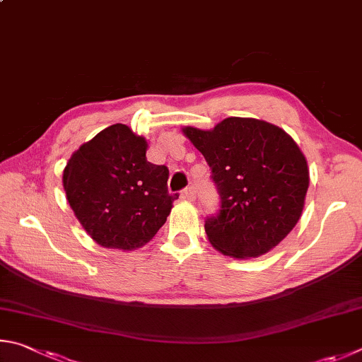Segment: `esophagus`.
Returning <instances> with one entry per match:
<instances>
[{
	"label": "esophagus",
	"mask_w": 362,
	"mask_h": 362,
	"mask_svg": "<svg viewBox=\"0 0 362 362\" xmlns=\"http://www.w3.org/2000/svg\"><path fill=\"white\" fill-rule=\"evenodd\" d=\"M181 197L186 199V200H194L195 199V187L189 186L187 189H185V191H182V194H181Z\"/></svg>",
	"instance_id": "34e87169"
}]
</instances>
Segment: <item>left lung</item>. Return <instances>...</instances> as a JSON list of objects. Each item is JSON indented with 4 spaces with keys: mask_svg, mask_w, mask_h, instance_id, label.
Masks as SVG:
<instances>
[{
    "mask_svg": "<svg viewBox=\"0 0 362 362\" xmlns=\"http://www.w3.org/2000/svg\"><path fill=\"white\" fill-rule=\"evenodd\" d=\"M182 132L210 165L221 197L219 213L205 221L213 248L237 259L275 248L300 219L310 182L307 158L294 139L252 117Z\"/></svg>",
    "mask_w": 362,
    "mask_h": 362,
    "instance_id": "obj_1",
    "label": "left lung"
}]
</instances>
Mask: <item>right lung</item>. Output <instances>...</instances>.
I'll use <instances>...</instances> for the list:
<instances>
[{"instance_id": "obj_1", "label": "right lung", "mask_w": 362, "mask_h": 362, "mask_svg": "<svg viewBox=\"0 0 362 362\" xmlns=\"http://www.w3.org/2000/svg\"><path fill=\"white\" fill-rule=\"evenodd\" d=\"M148 143L124 124L97 133L73 152L63 170L68 204L103 248H141L165 224L177 199L168 168L146 158Z\"/></svg>"}]
</instances>
